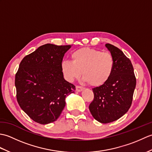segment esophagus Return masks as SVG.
Returning <instances> with one entry per match:
<instances>
[{"instance_id":"1","label":"esophagus","mask_w":152,"mask_h":152,"mask_svg":"<svg viewBox=\"0 0 152 152\" xmlns=\"http://www.w3.org/2000/svg\"><path fill=\"white\" fill-rule=\"evenodd\" d=\"M84 89V88H82V87H81V86H76V91H78V92H81L82 91H83V90Z\"/></svg>"}]
</instances>
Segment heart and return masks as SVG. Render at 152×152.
Wrapping results in <instances>:
<instances>
[{"label": "heart", "mask_w": 152, "mask_h": 152, "mask_svg": "<svg viewBox=\"0 0 152 152\" xmlns=\"http://www.w3.org/2000/svg\"><path fill=\"white\" fill-rule=\"evenodd\" d=\"M72 61L64 60L61 64L64 77L72 82L82 74L83 81L94 87L105 84L112 74L115 61L108 52L91 48H82L71 54Z\"/></svg>", "instance_id": "obj_1"}]
</instances>
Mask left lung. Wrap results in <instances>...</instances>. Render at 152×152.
<instances>
[{
	"mask_svg": "<svg viewBox=\"0 0 152 152\" xmlns=\"http://www.w3.org/2000/svg\"><path fill=\"white\" fill-rule=\"evenodd\" d=\"M106 48L114 59V69L105 84L92 89L94 99L89 106L90 112L96 121L108 124L119 119L130 108L136 78L129 59L122 51L106 44Z\"/></svg>",
	"mask_w": 152,
	"mask_h": 152,
	"instance_id": "obj_1",
	"label": "left lung"
}]
</instances>
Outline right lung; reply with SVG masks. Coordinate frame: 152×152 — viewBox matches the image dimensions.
<instances>
[{
    "mask_svg": "<svg viewBox=\"0 0 152 152\" xmlns=\"http://www.w3.org/2000/svg\"><path fill=\"white\" fill-rule=\"evenodd\" d=\"M70 45L46 44L25 56L15 74L17 101L33 121L48 124L56 121L66 105V96L76 88L64 80L61 64Z\"/></svg>",
    "mask_w": 152,
    "mask_h": 152,
    "instance_id": "1",
    "label": "right lung"
}]
</instances>
